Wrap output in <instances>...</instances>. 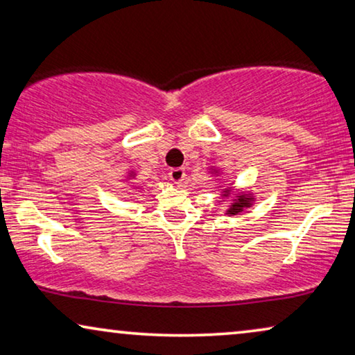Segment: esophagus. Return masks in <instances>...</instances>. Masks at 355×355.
<instances>
[{
  "instance_id": "obj_1",
  "label": "esophagus",
  "mask_w": 355,
  "mask_h": 355,
  "mask_svg": "<svg viewBox=\"0 0 355 355\" xmlns=\"http://www.w3.org/2000/svg\"><path fill=\"white\" fill-rule=\"evenodd\" d=\"M168 176H170L173 182L181 184L184 181V178H185V171L182 170V168H173V170L168 173Z\"/></svg>"
}]
</instances>
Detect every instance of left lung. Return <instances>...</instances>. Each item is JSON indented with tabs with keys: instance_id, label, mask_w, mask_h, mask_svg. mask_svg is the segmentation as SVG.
Here are the masks:
<instances>
[{
	"instance_id": "8db88e82",
	"label": "left lung",
	"mask_w": 355,
	"mask_h": 355,
	"mask_svg": "<svg viewBox=\"0 0 355 355\" xmlns=\"http://www.w3.org/2000/svg\"><path fill=\"white\" fill-rule=\"evenodd\" d=\"M214 173H217V171H214ZM230 192H232L230 187L223 189V192H222L223 198H227V196H230ZM252 203H254V198H252V195H250V193H236V196H234L233 201H232L230 208L227 209L225 214L236 216V214H239V212H241L244 208H249V206H252Z\"/></svg>"
}]
</instances>
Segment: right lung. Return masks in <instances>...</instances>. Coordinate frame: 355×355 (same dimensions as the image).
<instances>
[{
  "mask_svg": "<svg viewBox=\"0 0 355 355\" xmlns=\"http://www.w3.org/2000/svg\"><path fill=\"white\" fill-rule=\"evenodd\" d=\"M130 176H135V174H133V171H132V173H130Z\"/></svg>",
  "mask_w": 355,
  "mask_h": 355,
  "instance_id": "right-lung-1",
  "label": "right lung"
}]
</instances>
